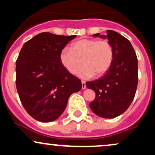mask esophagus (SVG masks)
Wrapping results in <instances>:
<instances>
[{
	"instance_id": "1",
	"label": "esophagus",
	"mask_w": 155,
	"mask_h": 155,
	"mask_svg": "<svg viewBox=\"0 0 155 155\" xmlns=\"http://www.w3.org/2000/svg\"><path fill=\"white\" fill-rule=\"evenodd\" d=\"M81 88H82L83 90L86 88V82H85L84 81H81Z\"/></svg>"
}]
</instances>
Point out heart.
<instances>
[{
	"label": "heart",
	"mask_w": 155,
	"mask_h": 155,
	"mask_svg": "<svg viewBox=\"0 0 155 155\" xmlns=\"http://www.w3.org/2000/svg\"><path fill=\"white\" fill-rule=\"evenodd\" d=\"M114 60L111 44L106 40L82 38L65 48L60 53L63 66L70 74L75 75L81 68L79 75L84 79L101 76L108 71Z\"/></svg>",
	"instance_id": "1"
}]
</instances>
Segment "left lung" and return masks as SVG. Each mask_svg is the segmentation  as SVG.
Returning a JSON list of instances; mask_svg holds the SVG:
<instances>
[{
    "label": "left lung",
    "instance_id": "8db88e82",
    "mask_svg": "<svg viewBox=\"0 0 155 155\" xmlns=\"http://www.w3.org/2000/svg\"><path fill=\"white\" fill-rule=\"evenodd\" d=\"M93 36L108 38L113 47L114 60L104 76L86 83L87 87L95 92L90 107L102 118H114L128 108L136 95L138 59L132 44L120 33L108 30L106 35L96 33Z\"/></svg>",
    "mask_w": 155,
    "mask_h": 155
}]
</instances>
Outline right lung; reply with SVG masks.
I'll use <instances>...</instances> for the list:
<instances>
[{
    "label": "right lung",
    "instance_id": "add662e5",
    "mask_svg": "<svg viewBox=\"0 0 155 155\" xmlns=\"http://www.w3.org/2000/svg\"><path fill=\"white\" fill-rule=\"evenodd\" d=\"M76 35L41 33L25 43L16 62V86L26 111L35 120L52 122L63 114L69 97L81 89L60 53Z\"/></svg>",
    "mask_w": 155,
    "mask_h": 155
}]
</instances>
